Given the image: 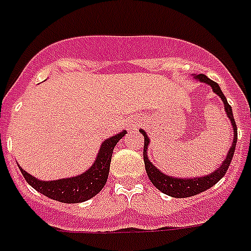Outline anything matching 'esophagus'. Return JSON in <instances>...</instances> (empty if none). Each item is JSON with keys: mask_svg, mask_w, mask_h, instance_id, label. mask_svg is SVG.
<instances>
[{"mask_svg": "<svg viewBox=\"0 0 251 251\" xmlns=\"http://www.w3.org/2000/svg\"><path fill=\"white\" fill-rule=\"evenodd\" d=\"M141 122H142V120L139 117L131 118V120L129 121V124H127V127H129V129H135L137 126L141 125Z\"/></svg>", "mask_w": 251, "mask_h": 251, "instance_id": "esophagus-1", "label": "esophagus"}]
</instances>
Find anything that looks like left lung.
I'll list each match as a JSON object with an SVG mask.
<instances>
[{
	"label": "left lung",
	"instance_id": "8db88e82",
	"mask_svg": "<svg viewBox=\"0 0 251 251\" xmlns=\"http://www.w3.org/2000/svg\"><path fill=\"white\" fill-rule=\"evenodd\" d=\"M195 79H198L199 82H203V83L211 86L212 91L215 94L219 95L220 99L224 102V109L226 112V116L230 120V124L233 126V143H232V147L228 151V155L223 161V164L216 169L215 172H212L211 175L203 176V177H194V178H177V177H171V176H167L164 173H161L159 169H157L155 165L150 161L149 156H147V147L150 145V138L147 137L145 130H141V133L143 134L145 137V147H143V160H145V167L146 172H147V176H149L150 181L153 183V186L157 187L161 193L169 195V197H173V198H187V197H193V195H197L202 191L210 189L218 183L220 179L224 177V175L228 171L229 168L230 161L233 159L234 150H236V143H237V126H236V122H234L233 112H232V106L228 104L226 96L220 90V87L216 82L211 80L210 78H207L204 74H199V75L194 76Z\"/></svg>",
	"mask_w": 251,
	"mask_h": 251
}]
</instances>
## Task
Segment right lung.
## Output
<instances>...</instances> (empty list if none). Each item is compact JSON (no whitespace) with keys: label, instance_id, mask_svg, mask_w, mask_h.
I'll return each mask as SVG.
<instances>
[{"label":"right lung","instance_id":"1","mask_svg":"<svg viewBox=\"0 0 251 251\" xmlns=\"http://www.w3.org/2000/svg\"><path fill=\"white\" fill-rule=\"evenodd\" d=\"M125 134L126 131H121L102 142L92 167L75 177L56 181H40L19 168L25 181L45 197L62 203L84 202L98 194L106 183L113 149Z\"/></svg>","mask_w":251,"mask_h":251}]
</instances>
